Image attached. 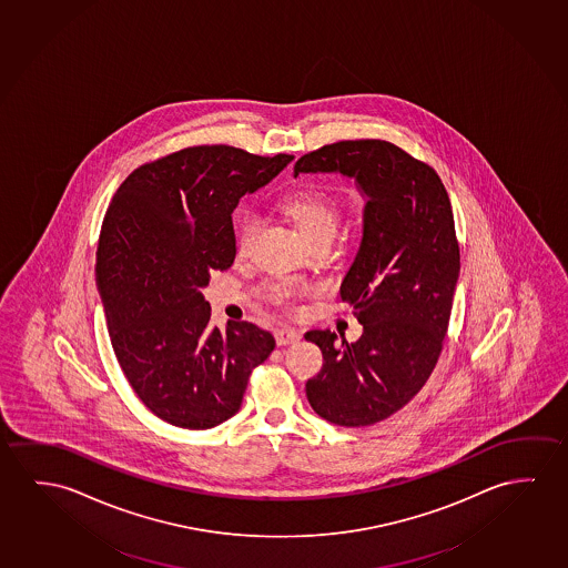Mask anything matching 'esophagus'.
<instances>
[{
  "label": "esophagus",
  "instance_id": "34e87169",
  "mask_svg": "<svg viewBox=\"0 0 568 568\" xmlns=\"http://www.w3.org/2000/svg\"><path fill=\"white\" fill-rule=\"evenodd\" d=\"M275 341L280 346H288V344H297L301 341V334L293 328H280L275 331Z\"/></svg>",
  "mask_w": 568,
  "mask_h": 568
}]
</instances>
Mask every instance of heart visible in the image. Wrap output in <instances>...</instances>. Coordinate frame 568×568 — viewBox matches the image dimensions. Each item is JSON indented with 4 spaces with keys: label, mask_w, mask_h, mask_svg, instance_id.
Returning <instances> with one entry per match:
<instances>
[{
    "label": "heart",
    "mask_w": 568,
    "mask_h": 568,
    "mask_svg": "<svg viewBox=\"0 0 568 568\" xmlns=\"http://www.w3.org/2000/svg\"><path fill=\"white\" fill-rule=\"evenodd\" d=\"M283 209L297 224L298 232L306 240L318 236V234L334 236V232H336L338 206L326 194L313 191L293 192L283 201ZM255 224H257V216L253 214L252 210H244L237 216L236 237L240 247L247 245L253 230H255Z\"/></svg>",
    "instance_id": "heart-1"
}]
</instances>
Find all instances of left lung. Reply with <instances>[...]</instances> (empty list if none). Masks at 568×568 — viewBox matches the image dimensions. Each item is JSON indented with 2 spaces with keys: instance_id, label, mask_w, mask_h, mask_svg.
<instances>
[{
  "instance_id": "8db88e82",
  "label": "left lung",
  "mask_w": 568,
  "mask_h": 568,
  "mask_svg": "<svg viewBox=\"0 0 568 568\" xmlns=\"http://www.w3.org/2000/svg\"><path fill=\"white\" fill-rule=\"evenodd\" d=\"M298 175H341L366 201L362 240L341 295L364 326L348 344L331 331L306 332L323 369L306 382L318 417L367 427L419 393L443 349L460 252L445 184L430 166L389 141H338L303 155Z\"/></svg>"
}]
</instances>
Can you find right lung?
I'll return each mask as SVG.
<instances>
[{"mask_svg": "<svg viewBox=\"0 0 568 568\" xmlns=\"http://www.w3.org/2000/svg\"><path fill=\"white\" fill-rule=\"evenodd\" d=\"M293 161L227 145L176 151L131 173L105 210L97 287L115 358L133 392L171 425L204 430L234 417L247 377L275 348L252 323L210 326L202 288L232 267V212Z\"/></svg>", "mask_w": 568, "mask_h": 568, "instance_id": "right-lung-1", "label": "right lung"}]
</instances>
